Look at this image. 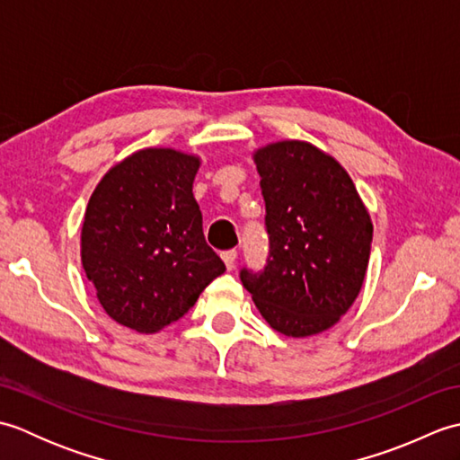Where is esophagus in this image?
Returning <instances> with one entry per match:
<instances>
[{"instance_id": "34e87169", "label": "esophagus", "mask_w": 460, "mask_h": 460, "mask_svg": "<svg viewBox=\"0 0 460 460\" xmlns=\"http://www.w3.org/2000/svg\"><path fill=\"white\" fill-rule=\"evenodd\" d=\"M221 259L225 262V267H227L229 270H233V269H235V262H237V251L235 249L225 251V252H221Z\"/></svg>"}]
</instances>
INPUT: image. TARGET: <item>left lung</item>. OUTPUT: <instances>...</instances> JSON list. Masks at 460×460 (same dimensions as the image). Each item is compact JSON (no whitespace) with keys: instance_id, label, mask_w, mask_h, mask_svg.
Returning a JSON list of instances; mask_svg holds the SVG:
<instances>
[{"instance_id":"obj_1","label":"left lung","mask_w":460,"mask_h":460,"mask_svg":"<svg viewBox=\"0 0 460 460\" xmlns=\"http://www.w3.org/2000/svg\"><path fill=\"white\" fill-rule=\"evenodd\" d=\"M265 198L269 259L241 270L261 316L290 338H308L346 314L364 285L369 213L340 162L302 140L255 150Z\"/></svg>"}]
</instances>
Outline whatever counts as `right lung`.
I'll return each mask as SVG.
<instances>
[{
    "mask_svg": "<svg viewBox=\"0 0 460 460\" xmlns=\"http://www.w3.org/2000/svg\"><path fill=\"white\" fill-rule=\"evenodd\" d=\"M201 160L144 148L102 175L84 211L81 261L114 322L154 334L225 272L203 237L193 180Z\"/></svg>",
    "mask_w": 460,
    "mask_h": 460,
    "instance_id": "obj_1",
    "label": "right lung"
}]
</instances>
